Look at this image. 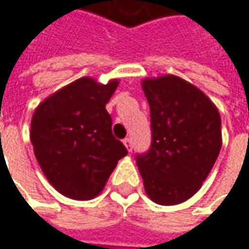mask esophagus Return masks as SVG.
Listing matches in <instances>:
<instances>
[{
	"mask_svg": "<svg viewBox=\"0 0 249 249\" xmlns=\"http://www.w3.org/2000/svg\"><path fill=\"white\" fill-rule=\"evenodd\" d=\"M124 145L126 146V149H128V150L131 152V150H132V139H131V138H125Z\"/></svg>",
	"mask_w": 249,
	"mask_h": 249,
	"instance_id": "obj_1",
	"label": "esophagus"
}]
</instances>
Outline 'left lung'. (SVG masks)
<instances>
[{"label": "left lung", "instance_id": "left-lung-1", "mask_svg": "<svg viewBox=\"0 0 249 249\" xmlns=\"http://www.w3.org/2000/svg\"><path fill=\"white\" fill-rule=\"evenodd\" d=\"M152 142L136 155L146 194L177 205L200 188L222 147V120L206 94L174 75L145 79Z\"/></svg>", "mask_w": 249, "mask_h": 249}]
</instances>
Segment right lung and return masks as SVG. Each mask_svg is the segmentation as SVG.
<instances>
[{"mask_svg": "<svg viewBox=\"0 0 249 249\" xmlns=\"http://www.w3.org/2000/svg\"><path fill=\"white\" fill-rule=\"evenodd\" d=\"M118 81L100 85L81 78L55 92L36 108L30 141L51 185L78 200L97 196L128 150L111 131L107 113Z\"/></svg>", "mask_w": 249, "mask_h": 249, "instance_id": "right-lung-1", "label": "right lung"}]
</instances>
